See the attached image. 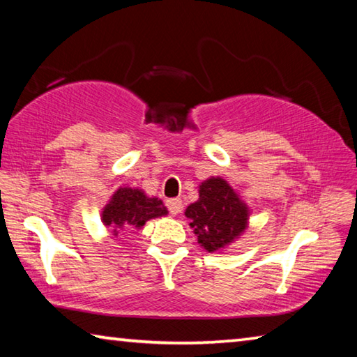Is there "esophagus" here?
<instances>
[{"label": "esophagus", "mask_w": 357, "mask_h": 357, "mask_svg": "<svg viewBox=\"0 0 357 357\" xmlns=\"http://www.w3.org/2000/svg\"><path fill=\"white\" fill-rule=\"evenodd\" d=\"M167 208L170 211V214L176 215L181 213V209H183V202H181L179 198H170V200H167Z\"/></svg>", "instance_id": "34e87169"}]
</instances>
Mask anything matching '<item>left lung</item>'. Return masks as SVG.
<instances>
[{
	"label": "left lung",
	"mask_w": 357,
	"mask_h": 357,
	"mask_svg": "<svg viewBox=\"0 0 357 357\" xmlns=\"http://www.w3.org/2000/svg\"><path fill=\"white\" fill-rule=\"evenodd\" d=\"M252 209L239 193L220 176H211L198 185V200L184 215L204 250L222 253L249 228Z\"/></svg>",
	"instance_id": "8db88e82"
}]
</instances>
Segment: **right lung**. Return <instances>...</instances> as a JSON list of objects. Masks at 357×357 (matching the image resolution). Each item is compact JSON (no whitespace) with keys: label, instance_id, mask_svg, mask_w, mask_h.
<instances>
[{"label":"right lung","instance_id":"add662e5","mask_svg":"<svg viewBox=\"0 0 357 357\" xmlns=\"http://www.w3.org/2000/svg\"><path fill=\"white\" fill-rule=\"evenodd\" d=\"M167 214L168 211L160 198L149 197L138 187L121 185L102 208L100 220L116 238L128 229H140L148 220Z\"/></svg>","mask_w":357,"mask_h":357}]
</instances>
